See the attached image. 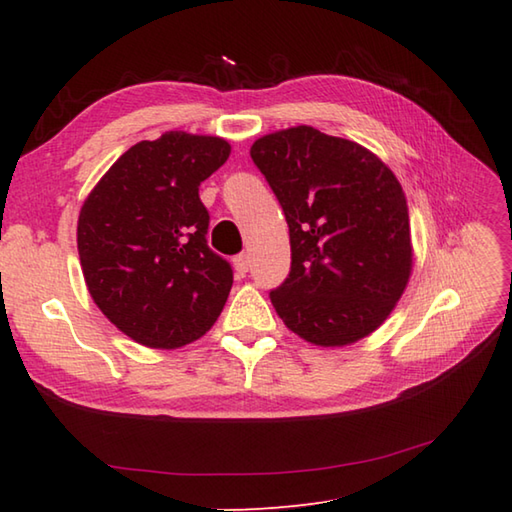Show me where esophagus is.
Listing matches in <instances>:
<instances>
[{
    "label": "esophagus",
    "instance_id": "34e87169",
    "mask_svg": "<svg viewBox=\"0 0 512 512\" xmlns=\"http://www.w3.org/2000/svg\"><path fill=\"white\" fill-rule=\"evenodd\" d=\"M248 268H250V257H248L246 253L237 255V257H235V270H237V273H239V275H246Z\"/></svg>",
    "mask_w": 512,
    "mask_h": 512
}]
</instances>
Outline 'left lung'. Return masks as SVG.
Returning a JSON list of instances; mask_svg holds the SVG:
<instances>
[{
    "mask_svg": "<svg viewBox=\"0 0 512 512\" xmlns=\"http://www.w3.org/2000/svg\"><path fill=\"white\" fill-rule=\"evenodd\" d=\"M255 165L290 228L292 266L270 301L288 330L319 347L376 332L413 268L407 198L374 151L297 125L257 138Z\"/></svg>",
    "mask_w": 512,
    "mask_h": 512,
    "instance_id": "left-lung-1",
    "label": "left lung"
}]
</instances>
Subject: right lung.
<instances>
[{"instance_id": "1", "label": "right lung", "mask_w": 512, "mask_h": 512, "mask_svg": "<svg viewBox=\"0 0 512 512\" xmlns=\"http://www.w3.org/2000/svg\"><path fill=\"white\" fill-rule=\"evenodd\" d=\"M231 156L220 136L165 132L129 147L85 198L76 246L96 306L129 339L176 350L213 328L233 270L206 244L200 182Z\"/></svg>"}]
</instances>
